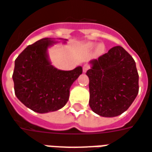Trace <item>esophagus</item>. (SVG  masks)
<instances>
[{
    "mask_svg": "<svg viewBox=\"0 0 152 152\" xmlns=\"http://www.w3.org/2000/svg\"><path fill=\"white\" fill-rule=\"evenodd\" d=\"M89 69H90L89 65H87V64H86V65H84L83 67V73H86V72H87V70Z\"/></svg>",
    "mask_w": 152,
    "mask_h": 152,
    "instance_id": "34e87169",
    "label": "esophagus"
}]
</instances>
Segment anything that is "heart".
Listing matches in <instances>:
<instances>
[{"instance_id": "1", "label": "heart", "mask_w": 152, "mask_h": 152, "mask_svg": "<svg viewBox=\"0 0 152 152\" xmlns=\"http://www.w3.org/2000/svg\"><path fill=\"white\" fill-rule=\"evenodd\" d=\"M88 45H89L90 48H94L96 46V44H95V43H91V44H89ZM103 51H104V46L101 45V44L98 45V46H97V52L99 53H101Z\"/></svg>"}]
</instances>
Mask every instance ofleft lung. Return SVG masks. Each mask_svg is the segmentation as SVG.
<instances>
[{
    "instance_id": "8db88e82",
    "label": "left lung",
    "mask_w": 152,
    "mask_h": 152,
    "mask_svg": "<svg viewBox=\"0 0 152 152\" xmlns=\"http://www.w3.org/2000/svg\"><path fill=\"white\" fill-rule=\"evenodd\" d=\"M90 64L87 75L91 110L104 117L126 112L138 93V74L132 56L116 46Z\"/></svg>"
}]
</instances>
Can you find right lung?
Here are the masks:
<instances>
[{
    "instance_id": "obj_1",
    "label": "right lung",
    "mask_w": 152,
    "mask_h": 152,
    "mask_svg": "<svg viewBox=\"0 0 152 152\" xmlns=\"http://www.w3.org/2000/svg\"><path fill=\"white\" fill-rule=\"evenodd\" d=\"M63 44L65 39H59ZM59 43L55 39L44 38L29 45L14 61L13 80L17 98L32 111L47 113L59 110L67 103L69 89L83 73L82 66L73 70L54 67L48 49Z\"/></svg>"
}]
</instances>
